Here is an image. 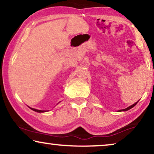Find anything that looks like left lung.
Instances as JSON below:
<instances>
[{"label": "left lung", "instance_id": "1", "mask_svg": "<svg viewBox=\"0 0 154 154\" xmlns=\"http://www.w3.org/2000/svg\"><path fill=\"white\" fill-rule=\"evenodd\" d=\"M137 102H136L135 104H134L133 105H131V106H129V107H127L126 109H122V110H119V112H122V111H127V110H129V109H131V108H133L134 106H135L136 104H137Z\"/></svg>", "mask_w": 154, "mask_h": 154}]
</instances>
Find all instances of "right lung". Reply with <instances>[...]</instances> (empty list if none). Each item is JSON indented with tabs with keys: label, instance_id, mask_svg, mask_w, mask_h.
Masks as SVG:
<instances>
[{
	"label": "right lung",
	"instance_id": "obj_1",
	"mask_svg": "<svg viewBox=\"0 0 154 154\" xmlns=\"http://www.w3.org/2000/svg\"><path fill=\"white\" fill-rule=\"evenodd\" d=\"M30 109H32V110L35 111V112H40V113L46 112V111H44V110H38V109H33V108H30Z\"/></svg>",
	"mask_w": 154,
	"mask_h": 154
}]
</instances>
